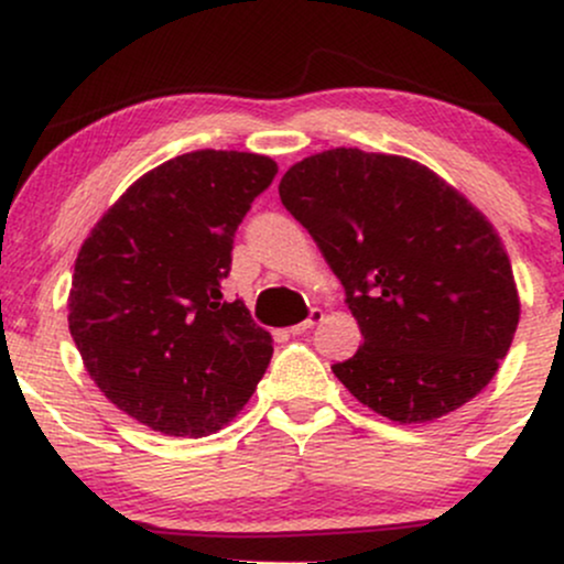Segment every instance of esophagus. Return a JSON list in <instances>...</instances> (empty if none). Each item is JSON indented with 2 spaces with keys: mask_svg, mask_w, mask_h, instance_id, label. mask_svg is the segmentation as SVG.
<instances>
[{
  "mask_svg": "<svg viewBox=\"0 0 564 564\" xmlns=\"http://www.w3.org/2000/svg\"><path fill=\"white\" fill-rule=\"evenodd\" d=\"M321 321H323V310L315 307L313 313L307 315V321H302V323H296V326H291V334H304V332H310V328L318 326Z\"/></svg>",
  "mask_w": 564,
  "mask_h": 564,
  "instance_id": "obj_1",
  "label": "esophagus"
}]
</instances>
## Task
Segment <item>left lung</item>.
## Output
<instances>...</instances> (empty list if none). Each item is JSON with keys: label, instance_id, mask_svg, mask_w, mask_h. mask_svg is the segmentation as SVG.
<instances>
[{"label": "left lung", "instance_id": "8db88e82", "mask_svg": "<svg viewBox=\"0 0 564 564\" xmlns=\"http://www.w3.org/2000/svg\"><path fill=\"white\" fill-rule=\"evenodd\" d=\"M345 286L364 345L336 379L398 424L435 422L480 394L507 358L520 294L501 236L419 161L332 148L278 185Z\"/></svg>", "mask_w": 564, "mask_h": 564}]
</instances>
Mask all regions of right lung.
<instances>
[{
	"mask_svg": "<svg viewBox=\"0 0 564 564\" xmlns=\"http://www.w3.org/2000/svg\"><path fill=\"white\" fill-rule=\"evenodd\" d=\"M270 156L193 151L121 193L74 264L68 328L97 390L148 430L206 437L249 403L273 336L225 302L230 251Z\"/></svg>",
	"mask_w": 564,
	"mask_h": 564,
	"instance_id": "right-lung-1",
	"label": "right lung"
}]
</instances>
